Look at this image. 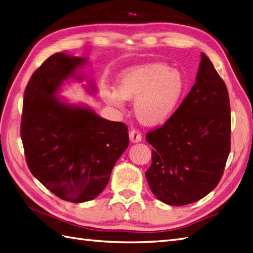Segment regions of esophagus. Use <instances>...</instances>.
<instances>
[{
  "label": "esophagus",
  "mask_w": 253,
  "mask_h": 253,
  "mask_svg": "<svg viewBox=\"0 0 253 253\" xmlns=\"http://www.w3.org/2000/svg\"><path fill=\"white\" fill-rule=\"evenodd\" d=\"M128 135H130V139L132 143H138V141L141 140V134L138 130H136V128H133V130H131L130 133H128Z\"/></svg>",
  "instance_id": "esophagus-1"
}]
</instances>
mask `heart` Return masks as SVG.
<instances>
[{
	"label": "heart",
	"instance_id": "b5f03b06",
	"mask_svg": "<svg viewBox=\"0 0 253 253\" xmlns=\"http://www.w3.org/2000/svg\"><path fill=\"white\" fill-rule=\"evenodd\" d=\"M186 90V79L177 69L165 63H147L130 67L117 78V90L102 92L109 105L123 107L134 101V112L145 125H159L173 115Z\"/></svg>",
	"mask_w": 253,
	"mask_h": 253
}]
</instances>
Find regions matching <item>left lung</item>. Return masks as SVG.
<instances>
[{"instance_id": "8db88e82", "label": "left lung", "mask_w": 253, "mask_h": 253, "mask_svg": "<svg viewBox=\"0 0 253 253\" xmlns=\"http://www.w3.org/2000/svg\"><path fill=\"white\" fill-rule=\"evenodd\" d=\"M146 140L153 147L146 178L161 202L191 204L218 186L231 150L230 97L204 53L192 89L163 126L146 134Z\"/></svg>"}]
</instances>
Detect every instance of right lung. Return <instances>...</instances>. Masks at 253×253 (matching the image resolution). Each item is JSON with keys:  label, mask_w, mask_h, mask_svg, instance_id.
I'll return each mask as SVG.
<instances>
[{"label": "right lung", "mask_w": 253, "mask_h": 253, "mask_svg": "<svg viewBox=\"0 0 253 253\" xmlns=\"http://www.w3.org/2000/svg\"><path fill=\"white\" fill-rule=\"evenodd\" d=\"M84 58L50 55L24 90L20 135L28 168L58 198L83 203L107 186L116 162L128 146L127 126L54 96Z\"/></svg>", "instance_id": "obj_1"}]
</instances>
